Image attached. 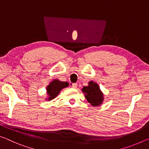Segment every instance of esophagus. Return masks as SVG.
<instances>
[{"instance_id": "1", "label": "esophagus", "mask_w": 149, "mask_h": 149, "mask_svg": "<svg viewBox=\"0 0 149 149\" xmlns=\"http://www.w3.org/2000/svg\"><path fill=\"white\" fill-rule=\"evenodd\" d=\"M72 87L73 88H74V89H76V88L77 87V84H76V83H74V84H72Z\"/></svg>"}]
</instances>
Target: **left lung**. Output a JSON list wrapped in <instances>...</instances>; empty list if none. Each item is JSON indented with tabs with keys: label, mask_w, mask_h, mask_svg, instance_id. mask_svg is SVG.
Masks as SVG:
<instances>
[{
	"label": "left lung",
	"mask_w": 149,
	"mask_h": 149,
	"mask_svg": "<svg viewBox=\"0 0 149 149\" xmlns=\"http://www.w3.org/2000/svg\"><path fill=\"white\" fill-rule=\"evenodd\" d=\"M82 91L85 93V98L91 105L99 106L102 102L103 95L96 83L89 82L88 86L84 87Z\"/></svg>",
	"instance_id": "1"
}]
</instances>
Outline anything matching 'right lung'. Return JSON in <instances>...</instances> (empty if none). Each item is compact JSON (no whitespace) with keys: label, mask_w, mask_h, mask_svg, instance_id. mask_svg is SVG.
<instances>
[{"label":"right lung","mask_w":149,"mask_h":149,"mask_svg":"<svg viewBox=\"0 0 149 149\" xmlns=\"http://www.w3.org/2000/svg\"><path fill=\"white\" fill-rule=\"evenodd\" d=\"M69 85L68 82L60 81L59 80L55 79L53 81L50 83L49 85L47 87V91L48 95H49V100L54 99L56 96L58 95L60 91L63 88H65Z\"/></svg>","instance_id":"add662e5"}]
</instances>
